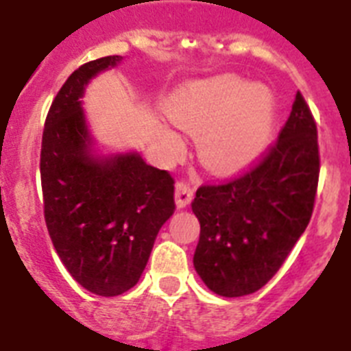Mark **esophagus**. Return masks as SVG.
<instances>
[{"instance_id": "1", "label": "esophagus", "mask_w": 351, "mask_h": 351, "mask_svg": "<svg viewBox=\"0 0 351 351\" xmlns=\"http://www.w3.org/2000/svg\"><path fill=\"white\" fill-rule=\"evenodd\" d=\"M191 200H193V190L184 182H178L176 184V206H178V209H184L186 206H190Z\"/></svg>"}]
</instances>
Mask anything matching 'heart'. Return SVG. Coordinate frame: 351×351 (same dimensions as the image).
<instances>
[{
    "label": "heart",
    "mask_w": 351,
    "mask_h": 351,
    "mask_svg": "<svg viewBox=\"0 0 351 351\" xmlns=\"http://www.w3.org/2000/svg\"><path fill=\"white\" fill-rule=\"evenodd\" d=\"M167 114L178 126L198 135V156L216 173H234L265 151L274 133L276 98L262 84L237 75L195 80L172 96ZM170 145L178 138L163 132Z\"/></svg>",
    "instance_id": "1"
}]
</instances>
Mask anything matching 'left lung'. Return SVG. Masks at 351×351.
<instances>
[{"label": "left lung", "instance_id": "8db88e82", "mask_svg": "<svg viewBox=\"0 0 351 351\" xmlns=\"http://www.w3.org/2000/svg\"><path fill=\"white\" fill-rule=\"evenodd\" d=\"M318 173L315 119L297 93L267 156L234 181L198 188L191 202L200 221L193 265L210 291L250 295L280 271L311 219Z\"/></svg>", "mask_w": 351, "mask_h": 351}]
</instances>
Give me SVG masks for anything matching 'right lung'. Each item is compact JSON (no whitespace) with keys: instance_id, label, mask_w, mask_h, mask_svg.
Wrapping results in <instances>:
<instances>
[{"instance_id":"obj_1","label":"right lung","mask_w":351,"mask_h":351,"mask_svg":"<svg viewBox=\"0 0 351 351\" xmlns=\"http://www.w3.org/2000/svg\"><path fill=\"white\" fill-rule=\"evenodd\" d=\"M107 56L77 68L56 95L40 154L43 213L56 253L95 295L116 297L141 280L163 223L176 209L173 179L137 151L98 154L82 98Z\"/></svg>"}]
</instances>
